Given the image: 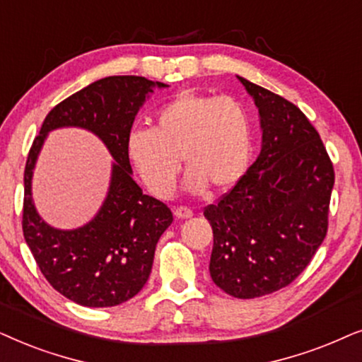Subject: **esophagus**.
I'll return each instance as SVG.
<instances>
[{
	"mask_svg": "<svg viewBox=\"0 0 362 362\" xmlns=\"http://www.w3.org/2000/svg\"><path fill=\"white\" fill-rule=\"evenodd\" d=\"M173 214H175L177 218H190V216H194V211H192L190 209H187V206H178Z\"/></svg>",
	"mask_w": 362,
	"mask_h": 362,
	"instance_id": "1",
	"label": "esophagus"
}]
</instances>
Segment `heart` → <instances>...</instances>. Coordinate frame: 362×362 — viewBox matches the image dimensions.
Masks as SVG:
<instances>
[{
    "label": "heart",
    "instance_id": "b5f03b06",
    "mask_svg": "<svg viewBox=\"0 0 362 362\" xmlns=\"http://www.w3.org/2000/svg\"><path fill=\"white\" fill-rule=\"evenodd\" d=\"M253 117L230 95L184 90L157 110L153 129L129 134L125 152L153 195L175 194L180 157L189 168L187 187L228 190L247 172L253 152Z\"/></svg>",
    "mask_w": 362,
    "mask_h": 362
}]
</instances>
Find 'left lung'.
Wrapping results in <instances>:
<instances>
[{
    "label": "left lung",
    "mask_w": 362,
    "mask_h": 362,
    "mask_svg": "<svg viewBox=\"0 0 362 362\" xmlns=\"http://www.w3.org/2000/svg\"><path fill=\"white\" fill-rule=\"evenodd\" d=\"M263 131L242 180L205 206L214 230L210 276L226 295H269L300 276L327 233L334 168L320 134L295 104L238 77Z\"/></svg>",
    "instance_id": "1"
}]
</instances>
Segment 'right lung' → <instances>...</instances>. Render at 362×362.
<instances>
[{"mask_svg": "<svg viewBox=\"0 0 362 362\" xmlns=\"http://www.w3.org/2000/svg\"><path fill=\"white\" fill-rule=\"evenodd\" d=\"M153 88L142 76H110L49 110L28 153L24 168L23 233L41 273L67 300L88 308H109L131 300L151 274L158 238L173 221L163 202L148 197L131 177L125 152L134 119ZM83 127L113 153L110 194L100 214L81 229L57 230L37 215L30 197L35 158L47 132Z\"/></svg>", "mask_w": 362, "mask_h": 362, "instance_id": "obj_1", "label": "right lung"}]
</instances>
